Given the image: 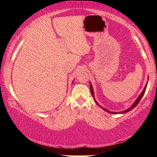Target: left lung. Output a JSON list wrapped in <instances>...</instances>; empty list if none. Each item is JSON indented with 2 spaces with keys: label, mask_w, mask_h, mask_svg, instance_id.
I'll return each mask as SVG.
<instances>
[{
  "label": "left lung",
  "mask_w": 157,
  "mask_h": 157,
  "mask_svg": "<svg viewBox=\"0 0 157 157\" xmlns=\"http://www.w3.org/2000/svg\"><path fill=\"white\" fill-rule=\"evenodd\" d=\"M90 88H91V95H92V96H93V98H94V100H95V98H94V90H93V87H92V85H91V82H90ZM146 88H147V84L145 85V88H144V89H143V91H142V93L141 94H140V95H139V98H137L136 99V100L134 102V104L132 105V106H131V107H129V109H126V110H124V111H121V112H118V113H116V112H112V111H108L107 109H105V108H103V107H101V106H100L99 105H98V103H97V102L95 100V103H96V104L98 105V106H100V107H102L103 109H104L105 111H107V112H109V113H127V112H129V111H131V110H132L133 109H134L135 107H136V106L139 104V102H140V100H141V98H142V97L143 96V95H144V94H145V90H146Z\"/></svg>",
  "instance_id": "left-lung-1"
}]
</instances>
